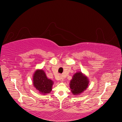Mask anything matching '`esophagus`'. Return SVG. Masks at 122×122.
<instances>
[{
    "instance_id": "1",
    "label": "esophagus",
    "mask_w": 122,
    "mask_h": 122,
    "mask_svg": "<svg viewBox=\"0 0 122 122\" xmlns=\"http://www.w3.org/2000/svg\"><path fill=\"white\" fill-rule=\"evenodd\" d=\"M61 81H64V79H63V78H62V77L61 76Z\"/></svg>"
}]
</instances>
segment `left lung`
Returning a JSON list of instances; mask_svg holds the SVG:
<instances>
[{
	"instance_id": "1",
	"label": "left lung",
	"mask_w": 122,
	"mask_h": 122,
	"mask_svg": "<svg viewBox=\"0 0 122 122\" xmlns=\"http://www.w3.org/2000/svg\"><path fill=\"white\" fill-rule=\"evenodd\" d=\"M88 84V81L86 77L80 72L76 73L70 82V88L73 94L78 95L86 89Z\"/></svg>"
}]
</instances>
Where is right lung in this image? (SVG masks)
Returning <instances> with one entry per match:
<instances>
[{
  "label": "right lung",
  "mask_w": 122,
  "mask_h": 122,
  "mask_svg": "<svg viewBox=\"0 0 122 122\" xmlns=\"http://www.w3.org/2000/svg\"><path fill=\"white\" fill-rule=\"evenodd\" d=\"M33 79L35 87L41 93L48 94L51 91L53 81L47 78L42 70H37L35 72Z\"/></svg>",
  "instance_id": "right-lung-1"
}]
</instances>
